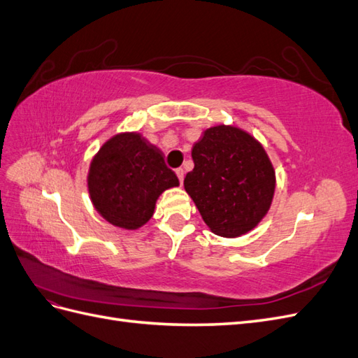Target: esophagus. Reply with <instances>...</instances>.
<instances>
[{
    "instance_id": "34e87169",
    "label": "esophagus",
    "mask_w": 358,
    "mask_h": 358,
    "mask_svg": "<svg viewBox=\"0 0 358 358\" xmlns=\"http://www.w3.org/2000/svg\"><path fill=\"white\" fill-rule=\"evenodd\" d=\"M175 171H176V175H178V178H179V182L182 183V182H183V176H185V171H183V169H182V167L176 169Z\"/></svg>"
}]
</instances>
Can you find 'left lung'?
<instances>
[{"mask_svg":"<svg viewBox=\"0 0 358 358\" xmlns=\"http://www.w3.org/2000/svg\"><path fill=\"white\" fill-rule=\"evenodd\" d=\"M194 170L183 187L218 236L237 237L263 220L275 192V171L257 140L236 127L206 129L192 148Z\"/></svg>","mask_w":358,"mask_h":358,"instance_id":"obj_1","label":"left lung"}]
</instances>
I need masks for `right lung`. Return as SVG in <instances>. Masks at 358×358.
Here are the masks:
<instances>
[{
	"mask_svg": "<svg viewBox=\"0 0 358 358\" xmlns=\"http://www.w3.org/2000/svg\"><path fill=\"white\" fill-rule=\"evenodd\" d=\"M162 152L137 133L112 137L91 162L90 196L106 221L136 230L154 215L159 194L178 187Z\"/></svg>",
	"mask_w": 358,
	"mask_h": 358,
	"instance_id": "right-lung-1",
	"label": "right lung"
}]
</instances>
